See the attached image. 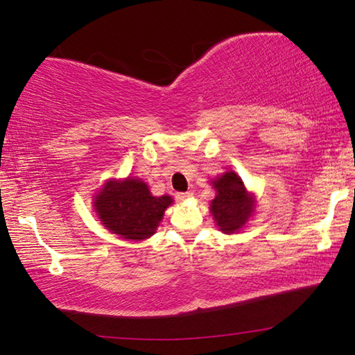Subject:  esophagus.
<instances>
[{
  "instance_id": "esophagus-1",
  "label": "esophagus",
  "mask_w": 355,
  "mask_h": 355,
  "mask_svg": "<svg viewBox=\"0 0 355 355\" xmlns=\"http://www.w3.org/2000/svg\"><path fill=\"white\" fill-rule=\"evenodd\" d=\"M191 196H192V192H177L175 199L180 200V202H183V200H186V199H189Z\"/></svg>"
}]
</instances>
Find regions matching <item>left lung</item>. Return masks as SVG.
Listing matches in <instances>:
<instances>
[{"instance_id": "1", "label": "left lung", "mask_w": 355, "mask_h": 355, "mask_svg": "<svg viewBox=\"0 0 355 355\" xmlns=\"http://www.w3.org/2000/svg\"><path fill=\"white\" fill-rule=\"evenodd\" d=\"M213 186L218 194L211 202V213L222 232H238L254 211V202L245 191L243 180L235 172H225Z\"/></svg>"}]
</instances>
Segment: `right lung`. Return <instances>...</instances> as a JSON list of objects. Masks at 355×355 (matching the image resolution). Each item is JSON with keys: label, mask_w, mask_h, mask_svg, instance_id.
I'll return each mask as SVG.
<instances>
[{"label": "right lung", "mask_w": 355, "mask_h": 355, "mask_svg": "<svg viewBox=\"0 0 355 355\" xmlns=\"http://www.w3.org/2000/svg\"><path fill=\"white\" fill-rule=\"evenodd\" d=\"M95 199L94 207L107 230L133 241L152 236L172 203L169 196L153 197L147 184L136 178L107 182Z\"/></svg>", "instance_id": "right-lung-1"}]
</instances>
